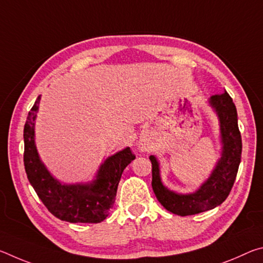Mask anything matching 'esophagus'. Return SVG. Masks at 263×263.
Returning <instances> with one entry per match:
<instances>
[{"label": "esophagus", "mask_w": 263, "mask_h": 263, "mask_svg": "<svg viewBox=\"0 0 263 263\" xmlns=\"http://www.w3.org/2000/svg\"><path fill=\"white\" fill-rule=\"evenodd\" d=\"M139 149L141 151V152H145V151H147V147H146L145 145H140V147H139Z\"/></svg>", "instance_id": "esophagus-1"}]
</instances>
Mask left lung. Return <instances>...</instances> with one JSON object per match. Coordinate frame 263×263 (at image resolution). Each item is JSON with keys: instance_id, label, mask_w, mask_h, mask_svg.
I'll use <instances>...</instances> for the list:
<instances>
[{"instance_id": "left-lung-1", "label": "left lung", "mask_w": 263, "mask_h": 263, "mask_svg": "<svg viewBox=\"0 0 263 263\" xmlns=\"http://www.w3.org/2000/svg\"><path fill=\"white\" fill-rule=\"evenodd\" d=\"M219 121L221 152L210 176L189 194L176 193L162 183L160 163L154 155L152 162V188L158 201L166 210L179 216H190L211 210L228 198L232 189L241 160V136L238 127L237 108L228 91L213 95L208 100Z\"/></svg>"}]
</instances>
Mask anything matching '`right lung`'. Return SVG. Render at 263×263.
Wrapping results in <instances>:
<instances>
[{
  "label": "right lung",
  "instance_id": "obj_1",
  "mask_svg": "<svg viewBox=\"0 0 263 263\" xmlns=\"http://www.w3.org/2000/svg\"><path fill=\"white\" fill-rule=\"evenodd\" d=\"M41 96L35 100L24 125V166L31 185L48 211L68 222H101L114 206L123 171L136 157L126 147L106 158L94 180L62 183L46 168L37 151L34 124Z\"/></svg>",
  "mask_w": 263,
  "mask_h": 263
}]
</instances>
